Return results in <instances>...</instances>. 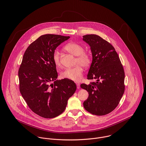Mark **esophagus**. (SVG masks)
<instances>
[{"mask_svg":"<svg viewBox=\"0 0 146 146\" xmlns=\"http://www.w3.org/2000/svg\"><path fill=\"white\" fill-rule=\"evenodd\" d=\"M76 87H77V88H78V89H79V88H80V83L76 82Z\"/></svg>","mask_w":146,"mask_h":146,"instance_id":"34e87169","label":"esophagus"}]
</instances>
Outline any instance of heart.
I'll return each instance as SVG.
<instances>
[{"label":"heart","mask_w":146,"mask_h":146,"mask_svg":"<svg viewBox=\"0 0 146 146\" xmlns=\"http://www.w3.org/2000/svg\"><path fill=\"white\" fill-rule=\"evenodd\" d=\"M64 49L69 53L77 56L75 60L76 64H81L85 68H87L90 65L91 57L88 53L84 52V48L80 45L74 42L69 43L65 46ZM52 58L56 66H60V54L57 50L53 52ZM81 65L77 64L74 67L64 69L61 72V78L75 82L79 81L82 78L83 72V69Z\"/></svg>","instance_id":"b5f03b06"}]
</instances>
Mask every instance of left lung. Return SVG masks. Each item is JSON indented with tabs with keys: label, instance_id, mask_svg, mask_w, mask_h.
Returning a JSON list of instances; mask_svg holds the SVG:
<instances>
[{
	"label": "left lung",
	"instance_id": "obj_1",
	"mask_svg": "<svg viewBox=\"0 0 146 146\" xmlns=\"http://www.w3.org/2000/svg\"><path fill=\"white\" fill-rule=\"evenodd\" d=\"M92 54L87 79L96 82L82 84L89 97L84 102V108L92 114L102 116L112 112L119 104L125 90V73L114 47L98 35L83 36Z\"/></svg>",
	"mask_w": 146,
	"mask_h": 146
}]
</instances>
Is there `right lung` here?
<instances>
[{
  "label": "right lung",
  "mask_w": 146,
  "mask_h": 146,
  "mask_svg": "<svg viewBox=\"0 0 146 146\" xmlns=\"http://www.w3.org/2000/svg\"><path fill=\"white\" fill-rule=\"evenodd\" d=\"M69 38L43 35L28 46L23 56L19 70L20 91L29 108L44 118L61 114L76 90L72 80H57L58 73L52 58L56 48Z\"/></svg>",
  "instance_id": "right-lung-1"
}]
</instances>
